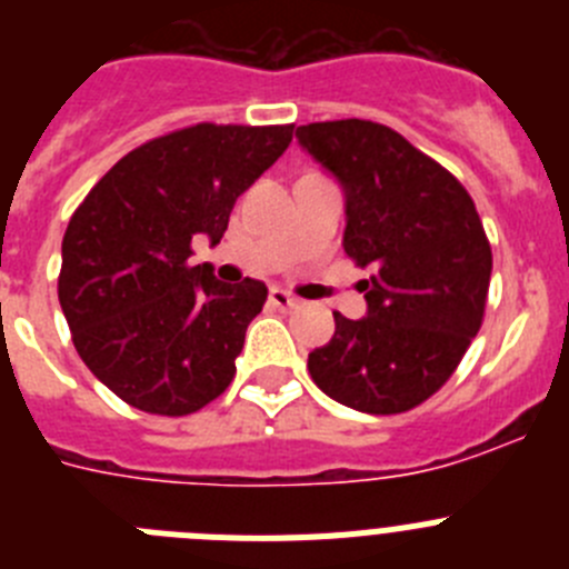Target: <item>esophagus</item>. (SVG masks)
I'll return each mask as SVG.
<instances>
[{
  "label": "esophagus",
  "instance_id": "34e87169",
  "mask_svg": "<svg viewBox=\"0 0 569 569\" xmlns=\"http://www.w3.org/2000/svg\"><path fill=\"white\" fill-rule=\"evenodd\" d=\"M270 305L279 310H296L299 308V299L296 296H290L288 290H281V288H273L270 290Z\"/></svg>",
  "mask_w": 569,
  "mask_h": 569
}]
</instances>
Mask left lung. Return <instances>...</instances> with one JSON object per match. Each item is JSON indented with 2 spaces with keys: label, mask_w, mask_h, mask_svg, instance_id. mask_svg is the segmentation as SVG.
I'll use <instances>...</instances> for the list:
<instances>
[{
  "label": "left lung",
  "mask_w": 569,
  "mask_h": 569,
  "mask_svg": "<svg viewBox=\"0 0 569 569\" xmlns=\"http://www.w3.org/2000/svg\"><path fill=\"white\" fill-rule=\"evenodd\" d=\"M345 193V253L370 268L367 313H333L308 356L321 393L393 416L439 390L481 328L492 253L470 193L405 136L365 119L296 128Z\"/></svg>",
  "instance_id": "8db88e82"
}]
</instances>
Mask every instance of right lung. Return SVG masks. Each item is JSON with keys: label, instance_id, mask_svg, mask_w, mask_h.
Returning a JSON list of instances; mask_svg holds the SVG:
<instances>
[{"label": "right lung", "instance_id": "1", "mask_svg": "<svg viewBox=\"0 0 569 569\" xmlns=\"http://www.w3.org/2000/svg\"><path fill=\"white\" fill-rule=\"evenodd\" d=\"M290 139L293 124L173 130L122 156L70 216L59 305L90 373L136 410L196 413L233 381L268 288L190 264V241L219 244L236 199Z\"/></svg>", "mask_w": 569, "mask_h": 569}]
</instances>
